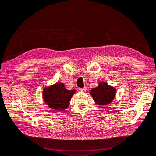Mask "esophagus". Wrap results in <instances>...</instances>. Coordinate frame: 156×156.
<instances>
[{
	"label": "esophagus",
	"mask_w": 156,
	"mask_h": 156,
	"mask_svg": "<svg viewBox=\"0 0 156 156\" xmlns=\"http://www.w3.org/2000/svg\"><path fill=\"white\" fill-rule=\"evenodd\" d=\"M79 90H80V91H81V92H86V90H87V88L85 87V88H80V89H79Z\"/></svg>",
	"instance_id": "1"
}]
</instances>
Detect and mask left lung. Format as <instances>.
Instances as JSON below:
<instances>
[{"label": "left lung", "instance_id": "8db88e82", "mask_svg": "<svg viewBox=\"0 0 156 156\" xmlns=\"http://www.w3.org/2000/svg\"><path fill=\"white\" fill-rule=\"evenodd\" d=\"M90 94L96 104L105 106L113 100L116 95V89L106 82L101 81L98 87L91 89Z\"/></svg>", "mask_w": 156, "mask_h": 156}]
</instances>
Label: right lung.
<instances>
[{"instance_id":"1","label":"right lung","mask_w":156,"mask_h":156,"mask_svg":"<svg viewBox=\"0 0 156 156\" xmlns=\"http://www.w3.org/2000/svg\"><path fill=\"white\" fill-rule=\"evenodd\" d=\"M76 93L75 89L69 90L63 83L57 82L43 90V99L47 105L56 111H64L68 108L70 99Z\"/></svg>"}]
</instances>
